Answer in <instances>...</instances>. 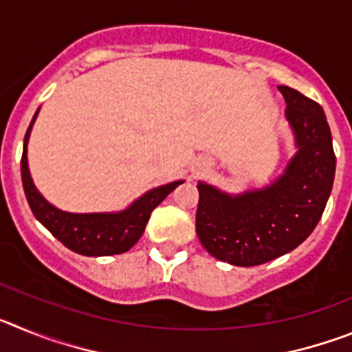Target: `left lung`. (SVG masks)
<instances>
[{"label": "left lung", "mask_w": 352, "mask_h": 352, "mask_svg": "<svg viewBox=\"0 0 352 352\" xmlns=\"http://www.w3.org/2000/svg\"><path fill=\"white\" fill-rule=\"evenodd\" d=\"M296 153L284 173L263 188L227 194L199 182L195 231L223 263L257 266L294 250L321 220L337 158L322 107L296 89L278 86Z\"/></svg>", "instance_id": "1"}]
</instances>
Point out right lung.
I'll list each match as a JSON object with an SVG mask.
<instances>
[{
	"instance_id": "obj_1",
	"label": "right lung",
	"mask_w": 352,
	"mask_h": 352,
	"mask_svg": "<svg viewBox=\"0 0 352 352\" xmlns=\"http://www.w3.org/2000/svg\"><path fill=\"white\" fill-rule=\"evenodd\" d=\"M40 111V109H38ZM38 111L30 123V129L24 138L23 160H21V174H23V186L28 204L36 217L54 238L72 252L88 257L116 256L130 250L138 243L146 229L149 214L158 204L170 194L183 179L160 185L151 188L141 197L135 199L130 206L121 211H107V213H70L60 208L52 206L43 197L31 179L30 167H28V141L33 129Z\"/></svg>"
}]
</instances>
